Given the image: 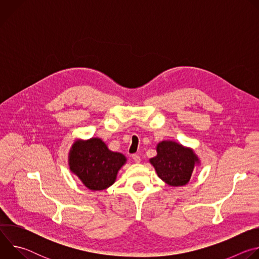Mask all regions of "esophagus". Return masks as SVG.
I'll return each instance as SVG.
<instances>
[{
  "label": "esophagus",
  "mask_w": 259,
  "mask_h": 259,
  "mask_svg": "<svg viewBox=\"0 0 259 259\" xmlns=\"http://www.w3.org/2000/svg\"><path fill=\"white\" fill-rule=\"evenodd\" d=\"M132 159L134 160V162H135V163H140V161H141L140 156H139V155H137V154H134V155L132 156Z\"/></svg>",
  "instance_id": "obj_1"
}]
</instances>
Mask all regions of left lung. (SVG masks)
<instances>
[{
    "label": "left lung",
    "mask_w": 259,
    "mask_h": 259,
    "mask_svg": "<svg viewBox=\"0 0 259 259\" xmlns=\"http://www.w3.org/2000/svg\"><path fill=\"white\" fill-rule=\"evenodd\" d=\"M158 155L151 159L158 176L171 187L187 184L198 158L191 149L174 141H162L157 146Z\"/></svg>",
    "instance_id": "obj_1"
}]
</instances>
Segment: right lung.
<instances>
[{"instance_id":"1","label":"right lung","mask_w":259,"mask_h":259,"mask_svg":"<svg viewBox=\"0 0 259 259\" xmlns=\"http://www.w3.org/2000/svg\"><path fill=\"white\" fill-rule=\"evenodd\" d=\"M126 158L107 149L99 138L73 143L69 153V168L91 191H102L115 182Z\"/></svg>"}]
</instances>
